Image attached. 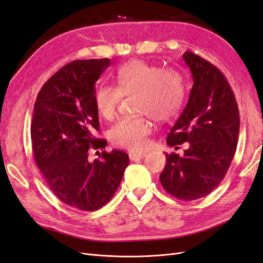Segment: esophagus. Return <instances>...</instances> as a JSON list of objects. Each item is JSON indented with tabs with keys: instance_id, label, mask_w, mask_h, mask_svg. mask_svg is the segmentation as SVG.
Instances as JSON below:
<instances>
[{
	"instance_id": "esophagus-1",
	"label": "esophagus",
	"mask_w": 263,
	"mask_h": 263,
	"mask_svg": "<svg viewBox=\"0 0 263 263\" xmlns=\"http://www.w3.org/2000/svg\"><path fill=\"white\" fill-rule=\"evenodd\" d=\"M130 160H137V159H141L146 156L144 153H129L128 154Z\"/></svg>"
}]
</instances>
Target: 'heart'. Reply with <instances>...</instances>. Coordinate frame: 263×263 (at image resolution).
<instances>
[{"instance_id": "1", "label": "heart", "mask_w": 263, "mask_h": 263, "mask_svg": "<svg viewBox=\"0 0 263 263\" xmlns=\"http://www.w3.org/2000/svg\"><path fill=\"white\" fill-rule=\"evenodd\" d=\"M117 87L102 85L95 92V105L100 115L113 119L123 95H138L139 113L148 114L156 122H166L176 116L185 97V85L176 70L141 60H132L119 67ZM153 125L144 116L124 117L110 128L109 139L117 147L139 151L148 145Z\"/></svg>"}]
</instances>
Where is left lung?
Returning <instances> with one entry per match:
<instances>
[{
  "instance_id": "obj_1",
  "label": "left lung",
  "mask_w": 263,
  "mask_h": 263,
  "mask_svg": "<svg viewBox=\"0 0 263 263\" xmlns=\"http://www.w3.org/2000/svg\"><path fill=\"white\" fill-rule=\"evenodd\" d=\"M193 86L187 104L171 128L166 144L189 142L183 156L165 154L160 174L170 195L194 201L209 195L224 179L236 153L239 109L234 92L219 69L194 52L185 51Z\"/></svg>"
}]
</instances>
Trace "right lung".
Segmentation results:
<instances>
[{"mask_svg":"<svg viewBox=\"0 0 263 263\" xmlns=\"http://www.w3.org/2000/svg\"><path fill=\"white\" fill-rule=\"evenodd\" d=\"M109 59L76 60L58 70L39 91L30 125L31 146L47 185L61 202L81 211H97L117 191L129 157L104 150L89 160V151L104 149L99 132L95 83Z\"/></svg>","mask_w":263,"mask_h":263,"instance_id":"obj_1","label":"right lung"}]
</instances>
